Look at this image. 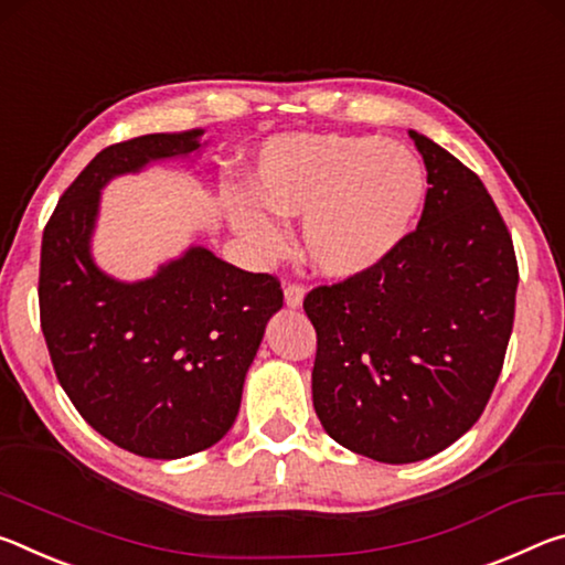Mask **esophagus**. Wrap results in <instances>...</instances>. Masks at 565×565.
Here are the masks:
<instances>
[{
    "instance_id": "34e87169",
    "label": "esophagus",
    "mask_w": 565,
    "mask_h": 565,
    "mask_svg": "<svg viewBox=\"0 0 565 565\" xmlns=\"http://www.w3.org/2000/svg\"><path fill=\"white\" fill-rule=\"evenodd\" d=\"M302 300H305V288H300V285H288V288H285V305H288L290 310H298Z\"/></svg>"
}]
</instances>
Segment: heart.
<instances>
[{
	"label": "heart",
	"mask_w": 565,
	"mask_h": 565,
	"mask_svg": "<svg viewBox=\"0 0 565 565\" xmlns=\"http://www.w3.org/2000/svg\"><path fill=\"white\" fill-rule=\"evenodd\" d=\"M249 190L220 198L222 215L260 260L280 255L277 215L302 217V253L320 275L373 273L403 247L428 198V172L408 147L373 135H280L255 154Z\"/></svg>",
	"instance_id": "obj_1"
}]
</instances>
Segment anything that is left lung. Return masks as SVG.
I'll use <instances>...</instances> for the list:
<instances>
[{"label": "left lung", "mask_w": 565, "mask_h": 565, "mask_svg": "<svg viewBox=\"0 0 565 565\" xmlns=\"http://www.w3.org/2000/svg\"><path fill=\"white\" fill-rule=\"evenodd\" d=\"M428 198L373 273L305 298L318 332L312 405L328 436L377 463H418L483 413L515 316L513 239L483 182L408 129Z\"/></svg>", "instance_id": "1"}]
</instances>
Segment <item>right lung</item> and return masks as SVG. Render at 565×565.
Here are the masks:
<instances>
[{
	"instance_id": "1",
	"label": "right lung",
	"mask_w": 565,
	"mask_h": 565,
	"mask_svg": "<svg viewBox=\"0 0 565 565\" xmlns=\"http://www.w3.org/2000/svg\"><path fill=\"white\" fill-rule=\"evenodd\" d=\"M205 129L142 135L102 150L42 235L40 316L60 385L99 436L174 460L227 436L265 328L282 308L273 275L245 273L202 245L119 280L92 255L102 190L150 164L195 160Z\"/></svg>"
}]
</instances>
